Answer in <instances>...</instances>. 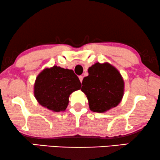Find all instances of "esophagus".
<instances>
[{
    "instance_id": "1",
    "label": "esophagus",
    "mask_w": 160,
    "mask_h": 160,
    "mask_svg": "<svg viewBox=\"0 0 160 160\" xmlns=\"http://www.w3.org/2000/svg\"><path fill=\"white\" fill-rule=\"evenodd\" d=\"M78 78H79L80 82H82V81H83V76H78Z\"/></svg>"
}]
</instances>
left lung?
<instances>
[{
	"label": "left lung",
	"instance_id": "8db88e82",
	"mask_svg": "<svg viewBox=\"0 0 160 160\" xmlns=\"http://www.w3.org/2000/svg\"><path fill=\"white\" fill-rule=\"evenodd\" d=\"M82 81V91L87 95L89 108L102 113L116 107L124 94V81L119 72L108 63H95Z\"/></svg>",
	"mask_w": 160,
	"mask_h": 160
}]
</instances>
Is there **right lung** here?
<instances>
[{"label":"right lung","instance_id":"1","mask_svg":"<svg viewBox=\"0 0 160 160\" xmlns=\"http://www.w3.org/2000/svg\"><path fill=\"white\" fill-rule=\"evenodd\" d=\"M81 87L73 71L54 66L44 69L37 76L34 95L41 106L59 112L66 109L69 95Z\"/></svg>","mask_w":160,"mask_h":160}]
</instances>
